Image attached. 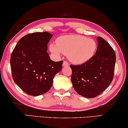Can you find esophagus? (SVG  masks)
<instances>
[{
  "mask_svg": "<svg viewBox=\"0 0 128 128\" xmlns=\"http://www.w3.org/2000/svg\"><path fill=\"white\" fill-rule=\"evenodd\" d=\"M62 66H69L68 62H67L66 61H64V62H63V64H62Z\"/></svg>",
  "mask_w": 128,
  "mask_h": 128,
  "instance_id": "esophagus-1",
  "label": "esophagus"
}]
</instances>
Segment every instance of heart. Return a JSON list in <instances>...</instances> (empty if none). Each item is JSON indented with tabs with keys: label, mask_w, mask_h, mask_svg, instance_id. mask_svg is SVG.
Returning a JSON list of instances; mask_svg holds the SVG:
<instances>
[{
	"label": "heart",
	"mask_w": 128,
	"mask_h": 128,
	"mask_svg": "<svg viewBox=\"0 0 128 128\" xmlns=\"http://www.w3.org/2000/svg\"><path fill=\"white\" fill-rule=\"evenodd\" d=\"M96 49L94 40L78 35L61 36L56 43L50 46L51 52L59 56L62 53L68 55L69 59L76 64L84 63L92 58Z\"/></svg>",
	"instance_id": "obj_1"
}]
</instances>
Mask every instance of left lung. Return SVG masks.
Returning a JSON list of instances; mask_svg holds the SVG:
<instances>
[{
	"instance_id": "obj_1",
	"label": "left lung",
	"mask_w": 128,
	"mask_h": 128,
	"mask_svg": "<svg viewBox=\"0 0 128 128\" xmlns=\"http://www.w3.org/2000/svg\"><path fill=\"white\" fill-rule=\"evenodd\" d=\"M98 47L95 55L85 63L70 64L71 81L78 94L95 98L104 91L114 78L116 54L112 47L100 36L97 37Z\"/></svg>"
}]
</instances>
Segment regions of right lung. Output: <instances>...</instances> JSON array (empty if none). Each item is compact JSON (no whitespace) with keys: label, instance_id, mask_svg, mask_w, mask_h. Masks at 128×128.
Here are the masks:
<instances>
[{"label":"right lung","instance_id":"1","mask_svg":"<svg viewBox=\"0 0 128 128\" xmlns=\"http://www.w3.org/2000/svg\"><path fill=\"white\" fill-rule=\"evenodd\" d=\"M52 36L46 32L28 34L18 40L10 56L13 80L30 95L38 96L48 92L54 76L62 69L63 61L53 62L47 52Z\"/></svg>","mask_w":128,"mask_h":128}]
</instances>
